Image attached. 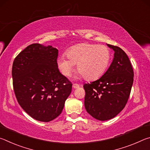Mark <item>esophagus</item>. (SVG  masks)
<instances>
[{
  "instance_id": "esophagus-1",
  "label": "esophagus",
  "mask_w": 150,
  "mask_h": 150,
  "mask_svg": "<svg viewBox=\"0 0 150 150\" xmlns=\"http://www.w3.org/2000/svg\"><path fill=\"white\" fill-rule=\"evenodd\" d=\"M79 87H80L79 85L76 84V83H74V84H73V88H79Z\"/></svg>"
}]
</instances>
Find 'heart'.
I'll use <instances>...</instances> for the list:
<instances>
[{
  "label": "heart",
  "instance_id": "heart-1",
  "mask_svg": "<svg viewBox=\"0 0 150 150\" xmlns=\"http://www.w3.org/2000/svg\"><path fill=\"white\" fill-rule=\"evenodd\" d=\"M64 57L57 59V63L61 72L70 77L77 64V70L86 79L94 80L102 75L110 63L111 53L104 45L80 44L71 47Z\"/></svg>",
  "mask_w": 150,
  "mask_h": 150
}]
</instances>
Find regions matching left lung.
<instances>
[{
    "mask_svg": "<svg viewBox=\"0 0 150 150\" xmlns=\"http://www.w3.org/2000/svg\"><path fill=\"white\" fill-rule=\"evenodd\" d=\"M115 52L108 70L100 79L85 83V107L98 120H110L125 107L134 81V71L128 55L120 47L107 44Z\"/></svg>",
    "mask_w": 150,
    "mask_h": 150,
    "instance_id": "8db88e82",
    "label": "left lung"
}]
</instances>
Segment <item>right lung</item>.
Returning a JSON list of instances; mask_svg holds the SVG:
<instances>
[{
    "instance_id": "add662e5",
    "label": "right lung",
    "mask_w": 150,
    "mask_h": 150,
    "mask_svg": "<svg viewBox=\"0 0 150 150\" xmlns=\"http://www.w3.org/2000/svg\"><path fill=\"white\" fill-rule=\"evenodd\" d=\"M58 50L33 44L17 55L12 64L15 95L27 114L40 122L52 121L63 110L72 83L58 69Z\"/></svg>"
}]
</instances>
